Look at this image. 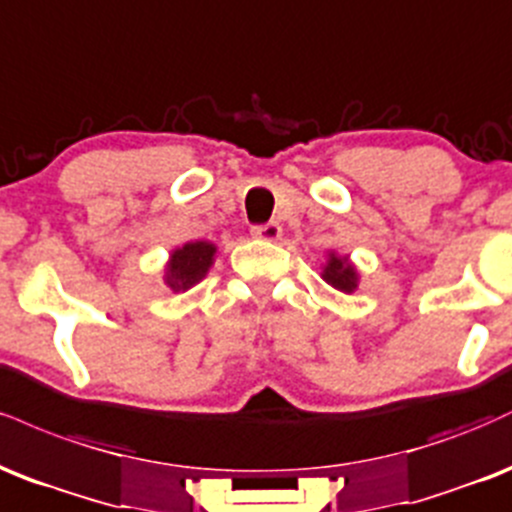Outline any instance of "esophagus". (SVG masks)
<instances>
[{
  "instance_id": "34e87169",
  "label": "esophagus",
  "mask_w": 512,
  "mask_h": 512,
  "mask_svg": "<svg viewBox=\"0 0 512 512\" xmlns=\"http://www.w3.org/2000/svg\"><path fill=\"white\" fill-rule=\"evenodd\" d=\"M251 234H254L256 239H263V242H275V239H280L282 227L278 222H266V225L251 227Z\"/></svg>"
}]
</instances>
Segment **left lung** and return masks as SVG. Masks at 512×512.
<instances>
[{
    "label": "left lung",
    "mask_w": 512,
    "mask_h": 512,
    "mask_svg": "<svg viewBox=\"0 0 512 512\" xmlns=\"http://www.w3.org/2000/svg\"><path fill=\"white\" fill-rule=\"evenodd\" d=\"M321 275H323V280L328 282V285H333L335 290H340L345 294H352L359 285L357 268L352 266L350 258L338 256L335 251H333V254H328V263L323 266Z\"/></svg>",
    "instance_id": "left-lung-1"
}]
</instances>
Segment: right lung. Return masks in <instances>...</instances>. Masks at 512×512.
Masks as SVG:
<instances>
[{"mask_svg":"<svg viewBox=\"0 0 512 512\" xmlns=\"http://www.w3.org/2000/svg\"><path fill=\"white\" fill-rule=\"evenodd\" d=\"M215 251L218 249L210 242H189L174 249L165 268L167 287L174 292H184L201 282L213 266Z\"/></svg>","mask_w":512,"mask_h":512,"instance_id":"obj_1","label":"right lung"}]
</instances>
